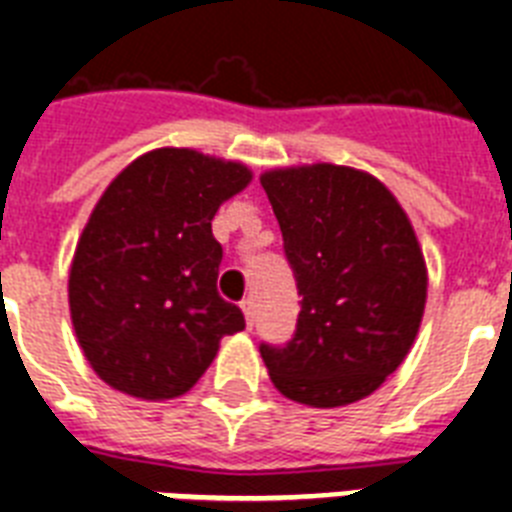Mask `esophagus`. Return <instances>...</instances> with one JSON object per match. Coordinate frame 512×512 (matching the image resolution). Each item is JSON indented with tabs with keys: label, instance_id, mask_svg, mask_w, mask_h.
Wrapping results in <instances>:
<instances>
[{
	"label": "esophagus",
	"instance_id": "1",
	"mask_svg": "<svg viewBox=\"0 0 512 512\" xmlns=\"http://www.w3.org/2000/svg\"><path fill=\"white\" fill-rule=\"evenodd\" d=\"M241 311H244L247 327H252V324H255V297H244V300H241Z\"/></svg>",
	"mask_w": 512,
	"mask_h": 512
}]
</instances>
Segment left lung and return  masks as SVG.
Here are the masks:
<instances>
[{
	"mask_svg": "<svg viewBox=\"0 0 512 512\" xmlns=\"http://www.w3.org/2000/svg\"><path fill=\"white\" fill-rule=\"evenodd\" d=\"M295 273L287 345L260 342L271 382L297 404H353L398 369L420 329L428 271L396 196L366 172L311 164L260 177Z\"/></svg>",
	"mask_w": 512,
	"mask_h": 512,
	"instance_id": "left-lung-1",
	"label": "left lung"
}]
</instances>
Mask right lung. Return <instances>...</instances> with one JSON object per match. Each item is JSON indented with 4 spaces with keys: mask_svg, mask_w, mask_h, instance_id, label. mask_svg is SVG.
Masks as SVG:
<instances>
[{
    "mask_svg": "<svg viewBox=\"0 0 512 512\" xmlns=\"http://www.w3.org/2000/svg\"><path fill=\"white\" fill-rule=\"evenodd\" d=\"M244 164L159 148L116 175L76 244L68 305L100 380L127 396H183L225 335L244 329L217 292L223 247L212 217L247 188Z\"/></svg>",
    "mask_w": 512,
    "mask_h": 512,
    "instance_id": "obj_1",
    "label": "right lung"
}]
</instances>
